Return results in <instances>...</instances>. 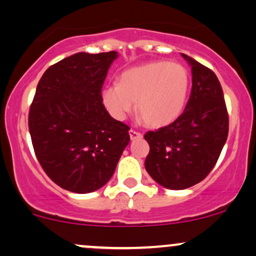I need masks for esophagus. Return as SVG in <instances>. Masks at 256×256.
I'll use <instances>...</instances> for the list:
<instances>
[{
    "mask_svg": "<svg viewBox=\"0 0 256 256\" xmlns=\"http://www.w3.org/2000/svg\"><path fill=\"white\" fill-rule=\"evenodd\" d=\"M128 134H130V138L132 140V141H134V140L142 138V134L141 132H137V131L132 130V128H131V130L128 131Z\"/></svg>",
    "mask_w": 256,
    "mask_h": 256,
    "instance_id": "34e87169",
    "label": "esophagus"
}]
</instances>
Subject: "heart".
Listing matches in <instances>:
<instances>
[{"label": "heart", "instance_id": "1", "mask_svg": "<svg viewBox=\"0 0 256 256\" xmlns=\"http://www.w3.org/2000/svg\"><path fill=\"white\" fill-rule=\"evenodd\" d=\"M190 74L181 64L150 62L122 72L119 84L102 90V100L116 120L125 119L134 109L150 128H162L175 122L187 102Z\"/></svg>", "mask_w": 256, "mask_h": 256}]
</instances>
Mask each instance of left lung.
Instances as JSON below:
<instances>
[{"label": "left lung", "instance_id": "1", "mask_svg": "<svg viewBox=\"0 0 256 256\" xmlns=\"http://www.w3.org/2000/svg\"><path fill=\"white\" fill-rule=\"evenodd\" d=\"M181 56L192 68L186 108L172 124L144 134L150 148L146 170L169 190H184L206 178L228 134V114L218 78L199 62Z\"/></svg>", "mask_w": 256, "mask_h": 256}]
</instances>
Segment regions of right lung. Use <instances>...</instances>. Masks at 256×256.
I'll use <instances>...</instances> for the list:
<instances>
[{
	"label": "right lung",
	"mask_w": 256,
	"mask_h": 256,
	"mask_svg": "<svg viewBox=\"0 0 256 256\" xmlns=\"http://www.w3.org/2000/svg\"><path fill=\"white\" fill-rule=\"evenodd\" d=\"M118 52H78L42 75L30 106L29 131L47 176L74 193L100 190L130 142L128 125L103 106L102 86Z\"/></svg>",
	"instance_id": "obj_1"
}]
</instances>
